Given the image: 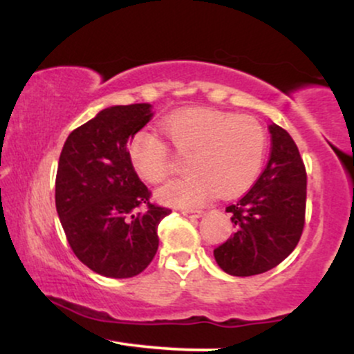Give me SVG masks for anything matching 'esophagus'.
Wrapping results in <instances>:
<instances>
[{
	"label": "esophagus",
	"mask_w": 354,
	"mask_h": 354,
	"mask_svg": "<svg viewBox=\"0 0 354 354\" xmlns=\"http://www.w3.org/2000/svg\"><path fill=\"white\" fill-rule=\"evenodd\" d=\"M181 213L185 214V216H188V218H200V216H203V214H205V211H203V209H183Z\"/></svg>",
	"instance_id": "1"
}]
</instances>
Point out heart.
<instances>
[{
    "mask_svg": "<svg viewBox=\"0 0 354 354\" xmlns=\"http://www.w3.org/2000/svg\"><path fill=\"white\" fill-rule=\"evenodd\" d=\"M165 133L178 151L189 156L194 171L158 191L166 205L193 208L214 193L238 196L253 186L265 163L268 136L254 118L193 109L168 118ZM128 156L138 176L153 185L171 173L168 149L151 133L138 131L129 140Z\"/></svg>",
    "mask_w": 354,
    "mask_h": 354,
    "instance_id": "heart-1",
    "label": "heart"
}]
</instances>
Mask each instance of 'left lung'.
<instances>
[{
	"label": "left lung",
	"instance_id": "8db88e82",
	"mask_svg": "<svg viewBox=\"0 0 354 354\" xmlns=\"http://www.w3.org/2000/svg\"><path fill=\"white\" fill-rule=\"evenodd\" d=\"M271 153L265 171L241 200L230 205L236 231L213 251L231 276H254L278 266L298 245L306 209V169L293 138L268 126Z\"/></svg>",
	"mask_w": 354,
	"mask_h": 354
}]
</instances>
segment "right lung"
Returning a JSON list of instances; mask_svg holds the SVG:
<instances>
[{
	"mask_svg": "<svg viewBox=\"0 0 354 354\" xmlns=\"http://www.w3.org/2000/svg\"><path fill=\"white\" fill-rule=\"evenodd\" d=\"M153 118L151 104L101 109L64 141L56 173V211L73 253L106 278H133L153 261L168 208L149 203L128 143Z\"/></svg>",
	"mask_w": 354,
	"mask_h": 354,
	"instance_id": "1",
	"label": "right lung"
}]
</instances>
